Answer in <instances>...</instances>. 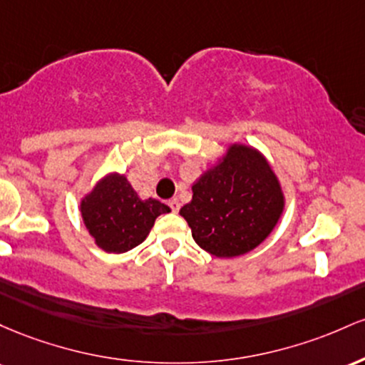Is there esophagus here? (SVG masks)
I'll return each instance as SVG.
<instances>
[{
	"mask_svg": "<svg viewBox=\"0 0 365 365\" xmlns=\"http://www.w3.org/2000/svg\"><path fill=\"white\" fill-rule=\"evenodd\" d=\"M169 207L172 212H179V208H181V202H179L178 198H172L169 200Z\"/></svg>",
	"mask_w": 365,
	"mask_h": 365,
	"instance_id": "34e87169",
	"label": "esophagus"
}]
</instances>
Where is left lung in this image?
<instances>
[{
	"instance_id": "left-lung-1",
	"label": "left lung",
	"mask_w": 365,
	"mask_h": 365,
	"mask_svg": "<svg viewBox=\"0 0 365 365\" xmlns=\"http://www.w3.org/2000/svg\"><path fill=\"white\" fill-rule=\"evenodd\" d=\"M181 208L200 248L219 259L252 252L276 227L284 210L277 175L259 150L231 145L193 184Z\"/></svg>"
}]
</instances>
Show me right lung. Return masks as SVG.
<instances>
[{
    "label": "right lung",
    "mask_w": 365,
    "mask_h": 365,
    "mask_svg": "<svg viewBox=\"0 0 365 365\" xmlns=\"http://www.w3.org/2000/svg\"><path fill=\"white\" fill-rule=\"evenodd\" d=\"M170 208L155 198L141 200L124 174L105 175L81 200V217L94 243L108 253H124L141 245L155 219Z\"/></svg>",
    "instance_id": "obj_1"
}]
</instances>
